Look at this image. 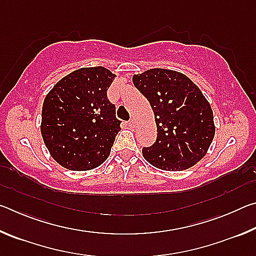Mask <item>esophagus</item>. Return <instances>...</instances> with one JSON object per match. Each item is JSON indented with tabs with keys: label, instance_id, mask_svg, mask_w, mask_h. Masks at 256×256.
<instances>
[{
	"label": "esophagus",
	"instance_id": "obj_1",
	"mask_svg": "<svg viewBox=\"0 0 256 256\" xmlns=\"http://www.w3.org/2000/svg\"><path fill=\"white\" fill-rule=\"evenodd\" d=\"M128 125H130V126H131V128H134V126H136V120H134V118H131V120H128Z\"/></svg>",
	"mask_w": 256,
	"mask_h": 256
}]
</instances>
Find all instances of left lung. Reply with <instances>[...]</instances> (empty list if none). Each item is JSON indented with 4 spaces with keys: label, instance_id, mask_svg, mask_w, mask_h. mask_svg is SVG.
I'll list each match as a JSON object with an SVG mask.
<instances>
[{
    "label": "left lung",
    "instance_id": "8db88e82",
    "mask_svg": "<svg viewBox=\"0 0 256 256\" xmlns=\"http://www.w3.org/2000/svg\"><path fill=\"white\" fill-rule=\"evenodd\" d=\"M133 84L154 112L157 138L142 148L144 159L162 170H188L204 157L214 140V112L198 86L183 73L151 68Z\"/></svg>",
    "mask_w": 256,
    "mask_h": 256
}]
</instances>
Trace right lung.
Masks as SVG:
<instances>
[{
  "label": "right lung",
  "mask_w": 256,
  "mask_h": 256,
  "mask_svg": "<svg viewBox=\"0 0 256 256\" xmlns=\"http://www.w3.org/2000/svg\"><path fill=\"white\" fill-rule=\"evenodd\" d=\"M116 76L102 66L71 72L47 94L40 132L46 148L60 166L89 170L108 158L120 131L107 90Z\"/></svg>",
  "instance_id": "add662e5"
}]
</instances>
